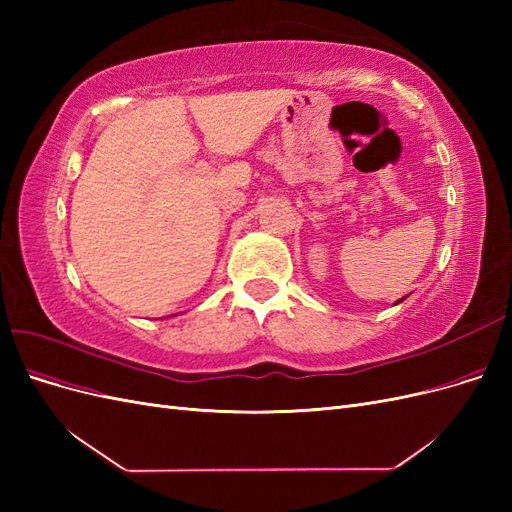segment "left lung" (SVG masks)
Here are the masks:
<instances>
[{"mask_svg": "<svg viewBox=\"0 0 512 512\" xmlns=\"http://www.w3.org/2000/svg\"><path fill=\"white\" fill-rule=\"evenodd\" d=\"M399 301H404V299H399Z\"/></svg>", "mask_w": 512, "mask_h": 512, "instance_id": "left-lung-1", "label": "left lung"}]
</instances>
